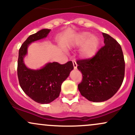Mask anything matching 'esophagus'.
Here are the masks:
<instances>
[{
  "label": "esophagus",
  "mask_w": 135,
  "mask_h": 135,
  "mask_svg": "<svg viewBox=\"0 0 135 135\" xmlns=\"http://www.w3.org/2000/svg\"><path fill=\"white\" fill-rule=\"evenodd\" d=\"M72 63H73V65H74V69H77V64L76 61H75V60H73Z\"/></svg>",
  "instance_id": "34e87169"
}]
</instances>
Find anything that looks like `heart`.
<instances>
[{
  "label": "heart",
  "instance_id": "1",
  "mask_svg": "<svg viewBox=\"0 0 135 135\" xmlns=\"http://www.w3.org/2000/svg\"><path fill=\"white\" fill-rule=\"evenodd\" d=\"M74 44L76 46H82L80 55L82 58H90L97 53L100 41L95 35H91L89 32H84L79 33L74 40Z\"/></svg>",
  "mask_w": 135,
  "mask_h": 135
}]
</instances>
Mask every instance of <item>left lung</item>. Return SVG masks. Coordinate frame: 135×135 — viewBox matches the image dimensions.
<instances>
[{
	"label": "left lung",
	"instance_id": "1",
	"mask_svg": "<svg viewBox=\"0 0 135 135\" xmlns=\"http://www.w3.org/2000/svg\"><path fill=\"white\" fill-rule=\"evenodd\" d=\"M102 34L105 46L93 58L77 61V69L83 74L79 90L82 96L93 102L112 98L124 77L125 62L120 45L108 34Z\"/></svg>",
	"mask_w": 135,
	"mask_h": 135
}]
</instances>
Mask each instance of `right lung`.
I'll return each mask as SVG.
<instances>
[{"label": "right lung", "instance_id": "1", "mask_svg": "<svg viewBox=\"0 0 135 135\" xmlns=\"http://www.w3.org/2000/svg\"><path fill=\"white\" fill-rule=\"evenodd\" d=\"M50 29H42L30 35L19 50L18 60V77L23 91L31 99L41 104L49 103L59 97L63 82L74 69L71 61L61 65L58 62L48 63L41 69L32 70L25 65V56L32 42L46 38Z\"/></svg>", "mask_w": 135, "mask_h": 135}]
</instances>
